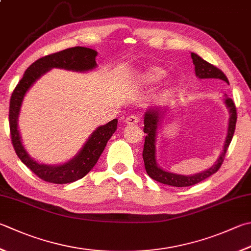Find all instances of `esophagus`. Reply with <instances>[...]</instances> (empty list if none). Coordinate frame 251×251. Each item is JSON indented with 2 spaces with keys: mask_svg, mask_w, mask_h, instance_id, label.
<instances>
[{
  "mask_svg": "<svg viewBox=\"0 0 251 251\" xmlns=\"http://www.w3.org/2000/svg\"><path fill=\"white\" fill-rule=\"evenodd\" d=\"M140 122V118L139 117H136V116H129V117H126V125H136V124H139Z\"/></svg>",
  "mask_w": 251,
  "mask_h": 251,
  "instance_id": "1",
  "label": "esophagus"
}]
</instances>
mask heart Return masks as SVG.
<instances>
[{"instance_id": "b5f03b06", "label": "heart", "mask_w": 251, "mask_h": 251, "mask_svg": "<svg viewBox=\"0 0 251 251\" xmlns=\"http://www.w3.org/2000/svg\"><path fill=\"white\" fill-rule=\"evenodd\" d=\"M165 76V71L157 67L149 68L141 75V79L144 84H155Z\"/></svg>"}]
</instances>
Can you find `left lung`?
<instances>
[{
	"instance_id": "8db88e82",
	"label": "left lung",
	"mask_w": 251,
	"mask_h": 251,
	"mask_svg": "<svg viewBox=\"0 0 251 251\" xmlns=\"http://www.w3.org/2000/svg\"><path fill=\"white\" fill-rule=\"evenodd\" d=\"M191 58L195 64L196 74L199 78H220L222 81H225L228 83V79L226 75L222 72V71L214 67L213 64L206 62L205 60L200 58L199 55L196 53H191ZM226 106L228 107L230 116H229V122H228V130H227V136H226L225 143H224V150L222 152L221 156L217 159V162L212 166L210 169L205 170L199 174L193 175V176H182V175H177L173 173L165 172L162 168H159L156 164L155 159V141H156V134H157V126L160 119V108L154 107L149 111H146L144 116V133H146L145 142H144V149H143V160L144 166L146 169L149 176L154 179V180L162 182L168 186L174 187H189L193 186L198 182H201L211 175L215 174L217 170L220 169L222 164L224 162L226 151H227L228 146L230 144V141L233 139L236 121H237V110H236L235 103L233 99L226 98L225 99Z\"/></svg>"
}]
</instances>
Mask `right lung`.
Returning <instances> with one entry per match:
<instances>
[{
	"label": "right lung",
	"instance_id": "obj_1",
	"mask_svg": "<svg viewBox=\"0 0 251 251\" xmlns=\"http://www.w3.org/2000/svg\"><path fill=\"white\" fill-rule=\"evenodd\" d=\"M96 55L97 52L93 49L84 48V47H73V48L42 56L26 70L23 78L18 82L12 93L11 100H9L8 122L14 150L22 162L36 176L47 182L58 184L70 183L78 180L88 174L89 170L95 166L98 158L100 157L108 140L117 130L118 120L113 119L107 125L97 127L81 150V152L70 162L59 165V166H48V165L38 164L30 158V156L27 154L22 144L20 132L17 129V118L23 98L32 83H35L37 78L48 72L50 69L60 68L79 71V72L93 70L96 68Z\"/></svg>",
	"mask_w": 251,
	"mask_h": 251
}]
</instances>
